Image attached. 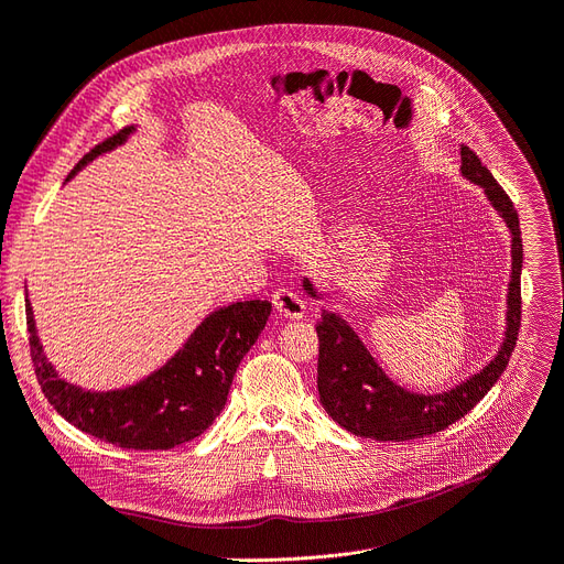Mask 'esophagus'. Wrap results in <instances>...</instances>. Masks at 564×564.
Wrapping results in <instances>:
<instances>
[{
	"instance_id": "34e87169",
	"label": "esophagus",
	"mask_w": 564,
	"mask_h": 564,
	"mask_svg": "<svg viewBox=\"0 0 564 564\" xmlns=\"http://www.w3.org/2000/svg\"><path fill=\"white\" fill-rule=\"evenodd\" d=\"M271 302H274V308L279 311V316H283V318H304V314H306L304 300L288 288H279L274 293V300H271Z\"/></svg>"
}]
</instances>
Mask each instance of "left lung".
Masks as SVG:
<instances>
[{"mask_svg": "<svg viewBox=\"0 0 564 564\" xmlns=\"http://www.w3.org/2000/svg\"><path fill=\"white\" fill-rule=\"evenodd\" d=\"M460 172L467 181L481 185L488 202L511 232V281L507 295V332L497 356L474 377L440 394L413 392L394 383L341 316L325 311L316 325L321 339L318 394L323 409L348 432L377 442H409L436 434L460 421L467 411L486 398L502 377L516 348L520 327V269H523V239L513 202L486 170L474 151L463 145ZM308 297L321 300L311 279H304Z\"/></svg>", "mask_w": 564, "mask_h": 564, "instance_id": "left-lung-1", "label": "left lung"}]
</instances>
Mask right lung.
<instances>
[{
    "mask_svg": "<svg viewBox=\"0 0 564 564\" xmlns=\"http://www.w3.org/2000/svg\"><path fill=\"white\" fill-rule=\"evenodd\" d=\"M134 130L132 124L95 145L74 166L67 181L95 158L122 145ZM25 311L39 386L62 419L95 440L120 448L166 451L195 440L216 421L239 362L267 325L271 302H235L212 311L160 369L116 390H86L62 379L39 341L28 293Z\"/></svg>",
    "mask_w": 564,
    "mask_h": 564,
    "instance_id": "1",
    "label": "right lung"
}]
</instances>
